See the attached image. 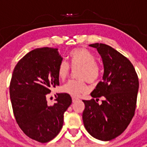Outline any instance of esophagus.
Instances as JSON below:
<instances>
[{
	"label": "esophagus",
	"instance_id": "obj_1",
	"mask_svg": "<svg viewBox=\"0 0 147 147\" xmlns=\"http://www.w3.org/2000/svg\"><path fill=\"white\" fill-rule=\"evenodd\" d=\"M71 99H72V102H76V100H78V98H76V97H71Z\"/></svg>",
	"mask_w": 147,
	"mask_h": 147
}]
</instances>
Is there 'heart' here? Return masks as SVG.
<instances>
[{"instance_id": "obj_1", "label": "heart", "mask_w": 147, "mask_h": 147, "mask_svg": "<svg viewBox=\"0 0 147 147\" xmlns=\"http://www.w3.org/2000/svg\"><path fill=\"white\" fill-rule=\"evenodd\" d=\"M95 55L85 48H76L69 53L70 65L65 61H62L58 67V76L61 80L66 79L70 73V66L71 69H76V76L78 79L69 81L62 87V91L65 93L78 96L88 92L90 84H95L99 81L101 76V68L95 61Z\"/></svg>"}]
</instances>
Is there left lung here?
<instances>
[{
  "instance_id": "obj_1",
  "label": "left lung",
  "mask_w": 147,
  "mask_h": 147,
  "mask_svg": "<svg viewBox=\"0 0 147 147\" xmlns=\"http://www.w3.org/2000/svg\"><path fill=\"white\" fill-rule=\"evenodd\" d=\"M89 46L102 58L105 73L91 93L93 98L83 100V123L92 137L108 141L121 135L134 116L139 79L130 60L116 49L98 42ZM100 96L105 100L99 105Z\"/></svg>"
}]
</instances>
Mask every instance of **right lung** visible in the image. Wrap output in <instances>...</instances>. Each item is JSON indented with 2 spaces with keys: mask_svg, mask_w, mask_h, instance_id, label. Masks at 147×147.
Listing matches in <instances>:
<instances>
[{
  "mask_svg": "<svg viewBox=\"0 0 147 147\" xmlns=\"http://www.w3.org/2000/svg\"><path fill=\"white\" fill-rule=\"evenodd\" d=\"M62 61L58 49L43 47L25 55L16 65L10 83V97L16 121L31 139L47 143L62 127L64 113L71 104L69 94H56L47 104V94L59 85L58 67Z\"/></svg>",
  "mask_w": 147,
  "mask_h": 147,
  "instance_id": "add662e5",
  "label": "right lung"
}]
</instances>
